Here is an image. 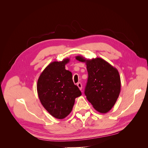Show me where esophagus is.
<instances>
[{
    "label": "esophagus",
    "mask_w": 148,
    "mask_h": 148,
    "mask_svg": "<svg viewBox=\"0 0 148 148\" xmlns=\"http://www.w3.org/2000/svg\"><path fill=\"white\" fill-rule=\"evenodd\" d=\"M77 86H78V87L79 88V89H80V90H82V83H80V82L78 83H77Z\"/></svg>",
    "instance_id": "34e87169"
}]
</instances>
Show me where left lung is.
<instances>
[{"instance_id": "1", "label": "left lung", "mask_w": 148, "mask_h": 148, "mask_svg": "<svg viewBox=\"0 0 148 148\" xmlns=\"http://www.w3.org/2000/svg\"><path fill=\"white\" fill-rule=\"evenodd\" d=\"M75 58L86 65L88 78L84 94L88 101L99 112H108L115 105L120 92L118 70L101 58L86 60L81 56Z\"/></svg>"}]
</instances>
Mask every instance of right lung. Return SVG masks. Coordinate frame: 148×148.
<instances>
[{"label":"right lung","instance_id":"right-lung-1","mask_svg":"<svg viewBox=\"0 0 148 148\" xmlns=\"http://www.w3.org/2000/svg\"><path fill=\"white\" fill-rule=\"evenodd\" d=\"M70 59L52 62L40 75L37 83L39 100L53 117L63 119L72 110L76 97L82 95L73 83L72 73L65 69Z\"/></svg>","mask_w":148,"mask_h":148}]
</instances>
